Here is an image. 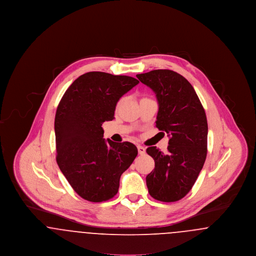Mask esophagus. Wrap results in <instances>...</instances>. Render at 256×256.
<instances>
[{"instance_id":"1","label":"esophagus","mask_w":256,"mask_h":256,"mask_svg":"<svg viewBox=\"0 0 256 256\" xmlns=\"http://www.w3.org/2000/svg\"><path fill=\"white\" fill-rule=\"evenodd\" d=\"M137 148H138V152H139V154H141V156H143V154H145V152H146V148H144L143 146H137Z\"/></svg>"}]
</instances>
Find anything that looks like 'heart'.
I'll use <instances>...</instances> for the list:
<instances>
[{
    "label": "heart",
    "instance_id": "1",
    "mask_svg": "<svg viewBox=\"0 0 256 256\" xmlns=\"http://www.w3.org/2000/svg\"><path fill=\"white\" fill-rule=\"evenodd\" d=\"M119 104H120V102H118V104H117V106H119Z\"/></svg>",
    "mask_w": 256,
    "mask_h": 256
}]
</instances>
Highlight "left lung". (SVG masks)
<instances>
[{"label":"left lung","instance_id":"left-lung-1","mask_svg":"<svg viewBox=\"0 0 256 256\" xmlns=\"http://www.w3.org/2000/svg\"><path fill=\"white\" fill-rule=\"evenodd\" d=\"M148 86L158 102L156 128L170 137L168 152L148 146L154 170L146 176V187L154 198L172 202L192 189L207 154L206 115L191 84L172 70H154L136 74Z\"/></svg>","mask_w":256,"mask_h":256}]
</instances>
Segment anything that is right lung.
I'll list each match as a JSON object with an SVG mask.
<instances>
[{"mask_svg": "<svg viewBox=\"0 0 256 256\" xmlns=\"http://www.w3.org/2000/svg\"><path fill=\"white\" fill-rule=\"evenodd\" d=\"M139 82L128 76L89 72L64 93L54 119L56 162L74 192L92 202L117 194L122 172L138 150L130 142L104 138L102 124L114 119L120 98Z\"/></svg>", "mask_w": 256, "mask_h": 256, "instance_id": "add662e5", "label": "right lung"}]
</instances>
